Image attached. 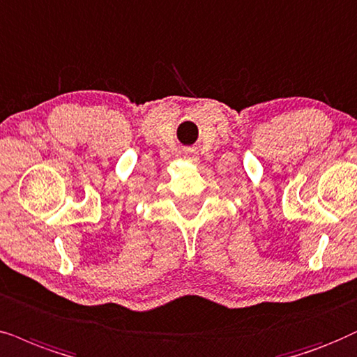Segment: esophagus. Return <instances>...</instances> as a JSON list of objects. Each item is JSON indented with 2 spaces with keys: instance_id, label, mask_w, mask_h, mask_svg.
Returning <instances> with one entry per match:
<instances>
[{
  "instance_id": "obj_1",
  "label": "esophagus",
  "mask_w": 357,
  "mask_h": 357,
  "mask_svg": "<svg viewBox=\"0 0 357 357\" xmlns=\"http://www.w3.org/2000/svg\"><path fill=\"white\" fill-rule=\"evenodd\" d=\"M184 158H188L191 161H197V153L192 148H188V150H184Z\"/></svg>"
}]
</instances>
